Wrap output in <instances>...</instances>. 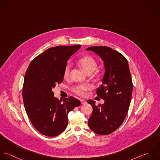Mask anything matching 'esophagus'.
I'll return each mask as SVG.
<instances>
[{"label":"esophagus","mask_w":160,"mask_h":160,"mask_svg":"<svg viewBox=\"0 0 160 160\" xmlns=\"http://www.w3.org/2000/svg\"><path fill=\"white\" fill-rule=\"evenodd\" d=\"M80 101H81V103H82V104H85L87 103V101H86L85 100H84V99H81Z\"/></svg>","instance_id":"34e87169"}]
</instances>
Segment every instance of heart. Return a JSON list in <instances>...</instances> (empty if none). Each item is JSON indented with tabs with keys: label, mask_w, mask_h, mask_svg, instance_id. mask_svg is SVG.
Instances as JSON below:
<instances>
[{
	"label": "heart",
	"mask_w": 160,
	"mask_h": 160,
	"mask_svg": "<svg viewBox=\"0 0 160 160\" xmlns=\"http://www.w3.org/2000/svg\"><path fill=\"white\" fill-rule=\"evenodd\" d=\"M78 65L88 74L93 73L95 70V75H98L99 72L97 70L98 64L96 60L90 55H85L80 58L78 61ZM71 69V65L68 63L66 64L64 70V78H67L69 76ZM91 89V86L87 84H80L74 86L72 88V91L74 93L78 96L85 97L87 95V92Z\"/></svg>",
	"instance_id": "1"
}]
</instances>
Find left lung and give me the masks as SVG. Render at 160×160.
Returning <instances> with one entry per match:
<instances>
[{
  "instance_id": "8db88e82",
  "label": "left lung",
  "mask_w": 160,
  "mask_h": 160,
  "mask_svg": "<svg viewBox=\"0 0 160 160\" xmlns=\"http://www.w3.org/2000/svg\"><path fill=\"white\" fill-rule=\"evenodd\" d=\"M87 51L99 55L105 67L102 84L96 92L104 103L96 105L95 101H87L93 108L88 126L97 134L108 135L121 126L128 114L133 89L128 60L108 46H92Z\"/></svg>"
}]
</instances>
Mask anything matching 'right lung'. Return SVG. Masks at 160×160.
Returning <instances> with one entry per match:
<instances>
[{"mask_svg":"<svg viewBox=\"0 0 160 160\" xmlns=\"http://www.w3.org/2000/svg\"><path fill=\"white\" fill-rule=\"evenodd\" d=\"M80 45L59 46L49 48L36 57L25 75L23 99L32 126L48 137L61 134L67 128L70 111L80 105L73 96L59 101L52 88L64 79V70L70 57Z\"/></svg>","mask_w":160,"mask_h":160,"instance_id":"1","label":"right lung"}]
</instances>
